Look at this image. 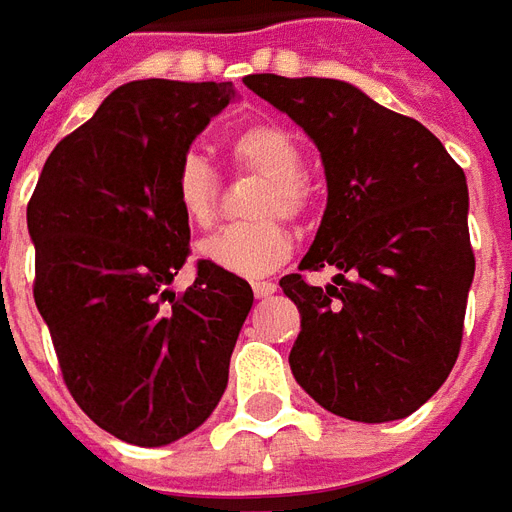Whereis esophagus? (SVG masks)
Returning <instances> with one entry per match:
<instances>
[{
    "label": "esophagus",
    "mask_w": 512,
    "mask_h": 512,
    "mask_svg": "<svg viewBox=\"0 0 512 512\" xmlns=\"http://www.w3.org/2000/svg\"><path fill=\"white\" fill-rule=\"evenodd\" d=\"M252 290H255V296L257 299H268V296H271V293H277V285H274V282H255V285H252Z\"/></svg>",
    "instance_id": "1"
}]
</instances>
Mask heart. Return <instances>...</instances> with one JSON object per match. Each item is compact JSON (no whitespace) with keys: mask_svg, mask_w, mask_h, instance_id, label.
I'll use <instances>...</instances> for the list:
<instances>
[{"mask_svg":"<svg viewBox=\"0 0 512 512\" xmlns=\"http://www.w3.org/2000/svg\"><path fill=\"white\" fill-rule=\"evenodd\" d=\"M235 167L249 169L263 178V186L252 202V213L260 219L230 224L200 244V257L211 266L235 277H263L279 268L293 252V238L279 219H304L312 205V191L304 180V153L296 136L274 123L244 128L230 142ZM175 202L186 224L205 230L216 219L219 178L200 156H186L175 172Z\"/></svg>","mask_w":512,"mask_h":512,"instance_id":"b5f03b06","label":"heart"}]
</instances>
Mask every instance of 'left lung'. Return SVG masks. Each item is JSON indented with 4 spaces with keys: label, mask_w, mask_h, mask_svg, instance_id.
<instances>
[{
    "label": "left lung",
    "mask_w": 512,
    "mask_h": 512,
    "mask_svg": "<svg viewBox=\"0 0 512 512\" xmlns=\"http://www.w3.org/2000/svg\"><path fill=\"white\" fill-rule=\"evenodd\" d=\"M244 84L321 150L326 211L301 271L279 279L301 315L290 370L326 411L392 422L433 397L458 359L474 279L463 169L414 117L337 79L252 73Z\"/></svg>",
    "instance_id": "1"
}]
</instances>
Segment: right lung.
<instances>
[{
	"label": "right lung",
	"instance_id": "1",
	"mask_svg": "<svg viewBox=\"0 0 512 512\" xmlns=\"http://www.w3.org/2000/svg\"><path fill=\"white\" fill-rule=\"evenodd\" d=\"M230 82L145 79L117 87L43 164L27 205L35 304L65 384L98 428L139 447L178 441L222 400L249 282L189 257L175 172Z\"/></svg>",
	"mask_w": 512,
	"mask_h": 512
}]
</instances>
